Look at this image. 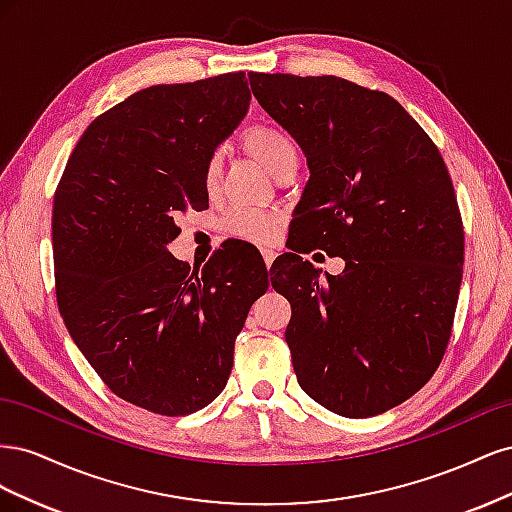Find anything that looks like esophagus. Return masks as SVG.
<instances>
[{
    "instance_id": "34e87169",
    "label": "esophagus",
    "mask_w": 512,
    "mask_h": 512,
    "mask_svg": "<svg viewBox=\"0 0 512 512\" xmlns=\"http://www.w3.org/2000/svg\"><path fill=\"white\" fill-rule=\"evenodd\" d=\"M262 258H265V265H267V269H271L273 260H275V252H273V250H262Z\"/></svg>"
}]
</instances>
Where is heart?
Segmentation results:
<instances>
[{
  "instance_id": "b5f03b06",
  "label": "heart",
  "mask_w": 512,
  "mask_h": 512,
  "mask_svg": "<svg viewBox=\"0 0 512 512\" xmlns=\"http://www.w3.org/2000/svg\"><path fill=\"white\" fill-rule=\"evenodd\" d=\"M243 145L250 156H254L262 166H265L273 177H280L284 170L297 168L299 164V147L292 134L280 126H271V123H256L250 126L243 134ZM222 170V156L218 151L211 153L205 164V185L211 190L218 183ZM277 222L273 215L262 213L256 209H235L228 213L226 230L232 237L254 241V243H267L275 235Z\"/></svg>"
}]
</instances>
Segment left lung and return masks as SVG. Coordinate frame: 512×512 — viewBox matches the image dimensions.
Here are the masks:
<instances>
[{"label":"left lung","mask_w":512,"mask_h":512,"mask_svg":"<svg viewBox=\"0 0 512 512\" xmlns=\"http://www.w3.org/2000/svg\"><path fill=\"white\" fill-rule=\"evenodd\" d=\"M250 85L309 166L292 226L312 245H292L273 282L292 307L294 374L335 414H382L423 389L453 333L463 224L451 175L384 91L280 72H250ZM299 249L342 255L347 269L320 283Z\"/></svg>","instance_id":"obj_1"}]
</instances>
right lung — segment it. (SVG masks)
<instances>
[{"mask_svg": "<svg viewBox=\"0 0 512 512\" xmlns=\"http://www.w3.org/2000/svg\"><path fill=\"white\" fill-rule=\"evenodd\" d=\"M245 72L153 85L98 115L53 203L59 314L117 397L162 416L209 406L228 382L260 275L228 252L194 269L166 250L179 213L209 207L205 164L250 106Z\"/></svg>", "mask_w": 512, "mask_h": 512, "instance_id": "1", "label": "right lung"}]
</instances>
